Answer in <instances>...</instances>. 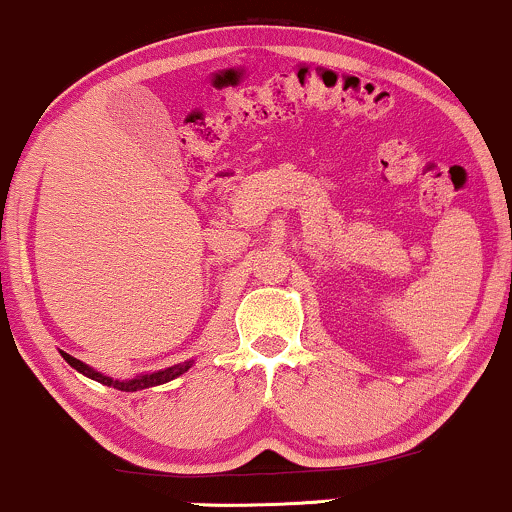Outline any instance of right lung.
Instances as JSON below:
<instances>
[{
    "label": "right lung",
    "mask_w": 512,
    "mask_h": 512,
    "mask_svg": "<svg viewBox=\"0 0 512 512\" xmlns=\"http://www.w3.org/2000/svg\"><path fill=\"white\" fill-rule=\"evenodd\" d=\"M59 354H62L66 364L74 366L78 374L93 378V381L102 383V386H110V388L124 390V393H136V390L162 386V383H170V381H174V378L182 376L184 371H189L191 366H194V359H189V362L167 366V369H160V371H150V374H138V376H131V378H112V376L102 374V371H98V369H93V366L83 364L81 359L71 357V354H66V352H62V350H59Z\"/></svg>",
    "instance_id": "add662e5"
}]
</instances>
